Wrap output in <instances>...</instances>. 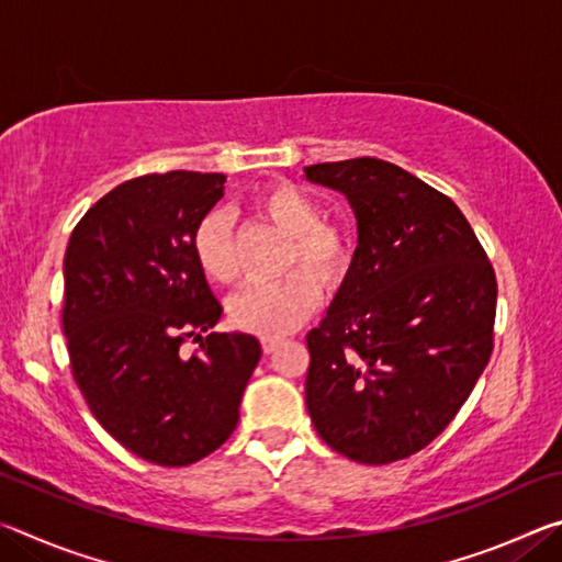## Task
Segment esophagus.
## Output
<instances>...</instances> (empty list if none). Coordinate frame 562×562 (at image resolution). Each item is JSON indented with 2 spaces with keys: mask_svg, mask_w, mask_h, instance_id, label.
<instances>
[{
  "mask_svg": "<svg viewBox=\"0 0 562 562\" xmlns=\"http://www.w3.org/2000/svg\"><path fill=\"white\" fill-rule=\"evenodd\" d=\"M260 345H262L265 355H272V351L282 345V339H280V337H262Z\"/></svg>",
  "mask_w": 562,
  "mask_h": 562,
  "instance_id": "34e87169",
  "label": "esophagus"
}]
</instances>
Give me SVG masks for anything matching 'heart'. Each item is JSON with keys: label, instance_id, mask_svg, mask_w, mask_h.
Segmentation results:
<instances>
[{"label": "heart", "instance_id": "heart-1", "mask_svg": "<svg viewBox=\"0 0 562 562\" xmlns=\"http://www.w3.org/2000/svg\"><path fill=\"white\" fill-rule=\"evenodd\" d=\"M258 211L280 233L288 235L282 268L290 270L270 282H250L227 302V317L243 331L260 337H282L297 329L319 304L322 284L335 288L347 278L355 258L351 235L341 223L322 217L317 198L292 183H274L258 198ZM190 250L205 278L235 282L237 255L233 223L223 207H213L198 221ZM304 267V271H292Z\"/></svg>", "mask_w": 562, "mask_h": 562}]
</instances>
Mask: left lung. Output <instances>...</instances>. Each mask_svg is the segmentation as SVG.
Listing matches in <instances>:
<instances>
[{
    "label": "left lung",
    "mask_w": 562,
    "mask_h": 562,
    "mask_svg": "<svg viewBox=\"0 0 562 562\" xmlns=\"http://www.w3.org/2000/svg\"><path fill=\"white\" fill-rule=\"evenodd\" d=\"M355 207L359 247L310 329L307 412L322 441L382 465L453 422L493 351L498 284L449 195L379 158L304 168Z\"/></svg>",
    "instance_id": "1"
}]
</instances>
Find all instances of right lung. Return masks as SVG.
Segmentation results:
<instances>
[{
  "label": "right lung",
  "mask_w": 562,
  "mask_h": 562,
  "mask_svg": "<svg viewBox=\"0 0 562 562\" xmlns=\"http://www.w3.org/2000/svg\"><path fill=\"white\" fill-rule=\"evenodd\" d=\"M223 173L131 178L76 223L64 255L61 327L74 382L123 449L190 465L231 439L260 341L212 331L223 315L190 250ZM188 338L202 351L188 358Z\"/></svg>",
  "instance_id": "add662e5"
}]
</instances>
